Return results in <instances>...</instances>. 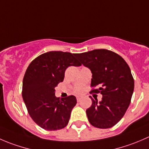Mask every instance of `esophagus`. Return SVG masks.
Segmentation results:
<instances>
[{
    "label": "esophagus",
    "mask_w": 149,
    "mask_h": 149,
    "mask_svg": "<svg viewBox=\"0 0 149 149\" xmlns=\"http://www.w3.org/2000/svg\"><path fill=\"white\" fill-rule=\"evenodd\" d=\"M76 100H77V102H80L81 100V97H80V96H77V97H76Z\"/></svg>",
    "instance_id": "34e87169"
}]
</instances>
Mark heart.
I'll return each instance as SVG.
<instances>
[{
  "instance_id": "obj_1",
  "label": "heart",
  "mask_w": 149,
  "mask_h": 149,
  "mask_svg": "<svg viewBox=\"0 0 149 149\" xmlns=\"http://www.w3.org/2000/svg\"><path fill=\"white\" fill-rule=\"evenodd\" d=\"M81 88H78L76 90V93H79V92H81Z\"/></svg>"
}]
</instances>
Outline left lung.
Instances as JSON below:
<instances>
[{"label":"left lung","instance_id":"8db88e82","mask_svg":"<svg viewBox=\"0 0 149 149\" xmlns=\"http://www.w3.org/2000/svg\"><path fill=\"white\" fill-rule=\"evenodd\" d=\"M74 56L92 73L91 86H101L91 92L101 93L102 101L91 99L86 109L88 121L98 128H109L116 125L125 113L130 103L134 79L127 63L118 54L98 49Z\"/></svg>","mask_w":149,"mask_h":149}]
</instances>
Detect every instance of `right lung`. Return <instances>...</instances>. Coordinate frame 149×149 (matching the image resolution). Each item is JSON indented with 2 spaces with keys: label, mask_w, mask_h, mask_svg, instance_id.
Masks as SVG:
<instances>
[{
  "label": "right lung",
  "mask_w": 149,
  "mask_h": 149,
  "mask_svg": "<svg viewBox=\"0 0 149 149\" xmlns=\"http://www.w3.org/2000/svg\"><path fill=\"white\" fill-rule=\"evenodd\" d=\"M81 64L74 54L62 51L45 52L33 60L23 79L22 97L29 114L40 127L46 130H57L68 123L76 106V97H55V88L63 81L69 66Z\"/></svg>",
  "instance_id": "obj_1"
}]
</instances>
